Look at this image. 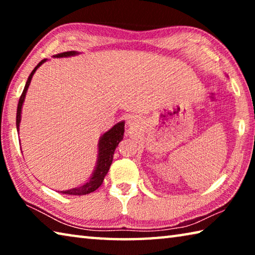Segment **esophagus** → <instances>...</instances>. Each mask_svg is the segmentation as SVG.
<instances>
[{"mask_svg":"<svg viewBox=\"0 0 255 255\" xmlns=\"http://www.w3.org/2000/svg\"><path fill=\"white\" fill-rule=\"evenodd\" d=\"M127 123H128V125H130V126H131V125H133V123H135V122H133L132 118H129Z\"/></svg>","mask_w":255,"mask_h":255,"instance_id":"obj_1","label":"esophagus"}]
</instances>
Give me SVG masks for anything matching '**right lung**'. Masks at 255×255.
I'll list each match as a JSON object with an SVG mask.
<instances>
[{"mask_svg":"<svg viewBox=\"0 0 255 255\" xmlns=\"http://www.w3.org/2000/svg\"><path fill=\"white\" fill-rule=\"evenodd\" d=\"M79 53L77 51H65V53H60L55 55L54 57H70V56H75ZM47 59H42L41 62L38 64V65L33 68L31 74L29 75L27 83L23 89V92L21 94L18 103V109H16V130L19 132V126L21 122V110H22V105L25 98V93H27V90L30 85V82L34 73H36L37 68L40 65H42L46 62ZM124 131H125V122H120L116 124L114 127L109 129L107 132L103 133L100 137V140H99V153H98V161L97 165L94 167V171L91 175V178L88 181V182L84 183L81 187H76L70 190H65V191H60L62 193H65V195H73V196H82V195H88V193H91L100 187L102 184L103 180H105V176L107 175L108 171L110 169V165L112 163V158H114V153L116 148H117L118 144L123 140L124 138Z\"/></svg>","mask_w":255,"mask_h":255,"instance_id":"add662e5","label":"right lung"}]
</instances>
